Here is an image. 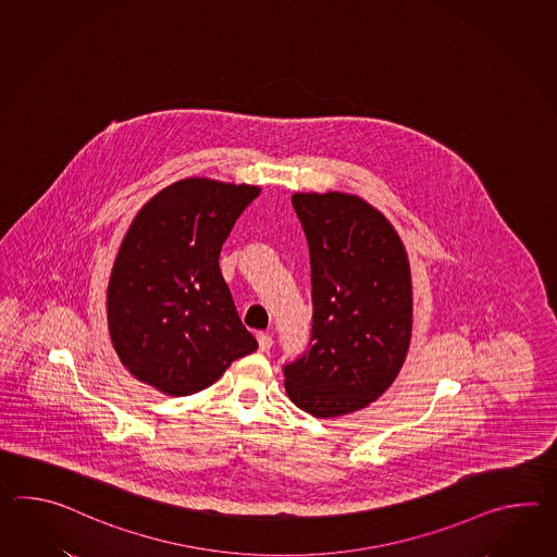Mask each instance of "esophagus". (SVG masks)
Here are the masks:
<instances>
[{"label":"esophagus","instance_id":"1","mask_svg":"<svg viewBox=\"0 0 557 557\" xmlns=\"http://www.w3.org/2000/svg\"><path fill=\"white\" fill-rule=\"evenodd\" d=\"M258 344L261 351H270L273 346V337L270 334H258Z\"/></svg>","mask_w":557,"mask_h":557}]
</instances>
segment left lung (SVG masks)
Instances as JSON below:
<instances>
[{
	"label": "left lung",
	"mask_w": 557,
	"mask_h": 557,
	"mask_svg": "<svg viewBox=\"0 0 557 557\" xmlns=\"http://www.w3.org/2000/svg\"><path fill=\"white\" fill-rule=\"evenodd\" d=\"M308 239L309 347L285 363V392L315 418L370 406L394 384L411 339V273L394 225L368 201L294 194Z\"/></svg>",
	"instance_id": "left-lung-1"
}]
</instances>
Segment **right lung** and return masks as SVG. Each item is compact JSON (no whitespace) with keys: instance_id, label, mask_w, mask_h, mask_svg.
Masks as SVG:
<instances>
[{"instance_id":"add662e5","label":"right lung","mask_w":557,"mask_h":557,"mask_svg":"<svg viewBox=\"0 0 557 557\" xmlns=\"http://www.w3.org/2000/svg\"><path fill=\"white\" fill-rule=\"evenodd\" d=\"M260 187L187 177L139 210L113 261L108 327L127 371L191 396L258 349L220 272V251Z\"/></svg>"}]
</instances>
